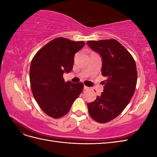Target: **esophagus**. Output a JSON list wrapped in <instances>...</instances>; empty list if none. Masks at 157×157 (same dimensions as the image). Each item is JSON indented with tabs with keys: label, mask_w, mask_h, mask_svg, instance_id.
Instances as JSON below:
<instances>
[{
	"label": "esophagus",
	"mask_w": 157,
	"mask_h": 157,
	"mask_svg": "<svg viewBox=\"0 0 157 157\" xmlns=\"http://www.w3.org/2000/svg\"><path fill=\"white\" fill-rule=\"evenodd\" d=\"M84 90H88V89H89V87H88V86H84Z\"/></svg>",
	"instance_id": "1"
}]
</instances>
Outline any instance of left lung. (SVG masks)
I'll return each instance as SVG.
<instances>
[{
  "instance_id": "obj_1",
  "label": "left lung",
  "mask_w": 157,
  "mask_h": 157,
  "mask_svg": "<svg viewBox=\"0 0 157 157\" xmlns=\"http://www.w3.org/2000/svg\"><path fill=\"white\" fill-rule=\"evenodd\" d=\"M87 44L102 59L101 74L105 77L100 96L88 103L90 116L99 123L115 118L124 110L134 94L137 79L132 55L115 39L88 41Z\"/></svg>"
}]
</instances>
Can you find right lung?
<instances>
[{
	"instance_id": "add662e5",
	"label": "right lung",
	"mask_w": 157,
	"mask_h": 157,
	"mask_svg": "<svg viewBox=\"0 0 157 157\" xmlns=\"http://www.w3.org/2000/svg\"><path fill=\"white\" fill-rule=\"evenodd\" d=\"M84 45V41L56 38L33 58L29 71L32 93L47 115L54 118L64 116L82 92V82H65L63 75L72 71L75 54Z\"/></svg>"
}]
</instances>
